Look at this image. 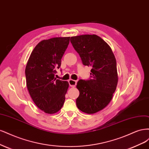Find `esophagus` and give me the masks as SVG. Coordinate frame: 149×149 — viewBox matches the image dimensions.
I'll list each match as a JSON object with an SVG mask.
<instances>
[{
	"mask_svg": "<svg viewBox=\"0 0 149 149\" xmlns=\"http://www.w3.org/2000/svg\"><path fill=\"white\" fill-rule=\"evenodd\" d=\"M69 85L70 86V87H74L77 84V81L74 80H72V79H70L69 80Z\"/></svg>",
	"mask_w": 149,
	"mask_h": 149,
	"instance_id": "34e87169",
	"label": "esophagus"
}]
</instances>
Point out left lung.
I'll return each instance as SVG.
<instances>
[{"mask_svg":"<svg viewBox=\"0 0 149 149\" xmlns=\"http://www.w3.org/2000/svg\"><path fill=\"white\" fill-rule=\"evenodd\" d=\"M70 42L83 64L92 67L90 79L77 82V106L82 112L93 114L106 107L113 98L118 81L116 60L111 47L97 35L72 36Z\"/></svg>","mask_w":149,"mask_h":149,"instance_id":"left-lung-1","label":"left lung"}]
</instances>
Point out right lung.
<instances>
[{
    "label": "right lung",
    "instance_id": "obj_1",
    "mask_svg": "<svg viewBox=\"0 0 149 149\" xmlns=\"http://www.w3.org/2000/svg\"><path fill=\"white\" fill-rule=\"evenodd\" d=\"M70 37L42 40L35 46L25 69L26 86L33 102L41 110L54 114L61 109L69 87L67 81L56 79V69L68 47Z\"/></svg>",
    "mask_w": 149,
    "mask_h": 149
}]
</instances>
